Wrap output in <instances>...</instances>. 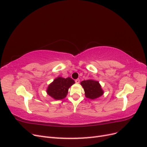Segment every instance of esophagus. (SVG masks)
Returning a JSON list of instances; mask_svg holds the SVG:
<instances>
[{
  "instance_id": "esophagus-1",
  "label": "esophagus",
  "mask_w": 147,
  "mask_h": 147,
  "mask_svg": "<svg viewBox=\"0 0 147 147\" xmlns=\"http://www.w3.org/2000/svg\"><path fill=\"white\" fill-rule=\"evenodd\" d=\"M75 83H80V79H79V78H77V79L75 80Z\"/></svg>"
}]
</instances>
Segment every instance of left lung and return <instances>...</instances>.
Instances as JSON below:
<instances>
[{"label":"left lung","instance_id":"8db88e82","mask_svg":"<svg viewBox=\"0 0 147 147\" xmlns=\"http://www.w3.org/2000/svg\"><path fill=\"white\" fill-rule=\"evenodd\" d=\"M80 84L84 89V94L87 98L95 99L104 94V91L97 81L94 80H88L82 81Z\"/></svg>","mask_w":147,"mask_h":147}]
</instances>
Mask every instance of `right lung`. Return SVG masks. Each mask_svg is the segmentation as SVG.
Here are the masks:
<instances>
[{
    "instance_id": "right-lung-1",
    "label": "right lung",
    "mask_w": 147,
    "mask_h": 147,
    "mask_svg": "<svg viewBox=\"0 0 147 147\" xmlns=\"http://www.w3.org/2000/svg\"><path fill=\"white\" fill-rule=\"evenodd\" d=\"M74 83V80L70 77L64 78L58 77L49 84L47 92L55 100L63 99L67 94L69 88Z\"/></svg>"
}]
</instances>
